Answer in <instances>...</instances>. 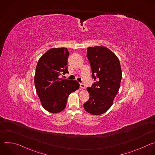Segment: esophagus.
<instances>
[{
  "mask_svg": "<svg viewBox=\"0 0 155 155\" xmlns=\"http://www.w3.org/2000/svg\"><path fill=\"white\" fill-rule=\"evenodd\" d=\"M80 86L81 90L84 89V88H85V86H84V84H83V83H80Z\"/></svg>",
  "mask_w": 155,
  "mask_h": 155,
  "instance_id": "obj_1",
  "label": "esophagus"
}]
</instances>
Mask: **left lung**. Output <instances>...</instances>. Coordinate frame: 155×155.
Listing matches in <instances>:
<instances>
[{"label":"left lung","instance_id":"1","mask_svg":"<svg viewBox=\"0 0 155 155\" xmlns=\"http://www.w3.org/2000/svg\"><path fill=\"white\" fill-rule=\"evenodd\" d=\"M87 58L91 65L93 77L96 82L87 87L90 99L83 107L93 115L104 114L111 107L117 94L122 77L118 57L107 47H93L87 48Z\"/></svg>","mask_w":155,"mask_h":155}]
</instances>
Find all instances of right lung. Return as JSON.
<instances>
[{
    "mask_svg": "<svg viewBox=\"0 0 155 155\" xmlns=\"http://www.w3.org/2000/svg\"><path fill=\"white\" fill-rule=\"evenodd\" d=\"M66 48H53L43 54L37 62L34 76L36 92L42 107L48 112L57 114L65 108L69 94L77 90L76 80L60 78L68 73Z\"/></svg>",
    "mask_w": 155,
    "mask_h": 155,
    "instance_id": "1",
    "label": "right lung"
}]
</instances>
